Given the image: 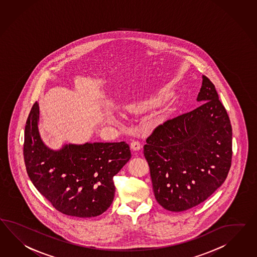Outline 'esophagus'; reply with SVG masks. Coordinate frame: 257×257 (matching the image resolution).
I'll return each instance as SVG.
<instances>
[{"mask_svg": "<svg viewBox=\"0 0 257 257\" xmlns=\"http://www.w3.org/2000/svg\"><path fill=\"white\" fill-rule=\"evenodd\" d=\"M130 147H131L132 150L134 151H138L141 150V148H142V145L141 143L138 141V140H134V141H132L131 144H130Z\"/></svg>", "mask_w": 257, "mask_h": 257, "instance_id": "esophagus-1", "label": "esophagus"}]
</instances>
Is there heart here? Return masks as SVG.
<instances>
[{"label": "heart", "instance_id": "heart-1", "mask_svg": "<svg viewBox=\"0 0 257 257\" xmlns=\"http://www.w3.org/2000/svg\"><path fill=\"white\" fill-rule=\"evenodd\" d=\"M174 93L172 91H170L167 88H163L161 91H159L154 96H152L150 98V100L147 101V103H160L163 101L169 99L170 97L173 96Z\"/></svg>", "mask_w": 257, "mask_h": 257}]
</instances>
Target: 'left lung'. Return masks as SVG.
<instances>
[{
    "mask_svg": "<svg viewBox=\"0 0 257 257\" xmlns=\"http://www.w3.org/2000/svg\"><path fill=\"white\" fill-rule=\"evenodd\" d=\"M200 106L158 126L147 138L157 201L183 212L207 200L225 182L231 166L232 128L213 82L202 75Z\"/></svg>",
    "mask_w": 257,
    "mask_h": 257,
    "instance_id": "8db88e82",
    "label": "left lung"
}]
</instances>
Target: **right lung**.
Listing matches in <instances>:
<instances>
[{"label": "right lung", "mask_w": 257, "mask_h": 257, "mask_svg": "<svg viewBox=\"0 0 257 257\" xmlns=\"http://www.w3.org/2000/svg\"><path fill=\"white\" fill-rule=\"evenodd\" d=\"M39 115L35 102L26 122L23 150L33 185L64 214L84 218L104 213L114 199L113 176L131 159L129 145L87 142L54 151L41 138Z\"/></svg>", "instance_id": "1"}]
</instances>
